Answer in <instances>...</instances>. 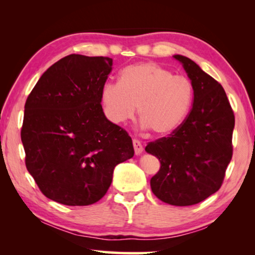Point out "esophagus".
I'll list each match as a JSON object with an SVG mask.
<instances>
[{"instance_id": "esophagus-1", "label": "esophagus", "mask_w": 255, "mask_h": 255, "mask_svg": "<svg viewBox=\"0 0 255 255\" xmlns=\"http://www.w3.org/2000/svg\"><path fill=\"white\" fill-rule=\"evenodd\" d=\"M132 145H133V150H135L136 155H139L141 152H143V145L139 140L137 139H132Z\"/></svg>"}]
</instances>
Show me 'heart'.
I'll use <instances>...</instances> for the list:
<instances>
[{
    "label": "heart",
    "instance_id": "heart-1",
    "mask_svg": "<svg viewBox=\"0 0 255 255\" xmlns=\"http://www.w3.org/2000/svg\"><path fill=\"white\" fill-rule=\"evenodd\" d=\"M195 86L187 76L174 75L155 63L129 65L120 72L118 84H103L101 102L114 124L132 119L136 108L144 128L155 135L173 132L189 114Z\"/></svg>",
    "mask_w": 255,
    "mask_h": 255
}]
</instances>
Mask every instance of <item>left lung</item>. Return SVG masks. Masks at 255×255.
Instances as JSON below:
<instances>
[{
	"label": "left lung",
	"instance_id": "obj_1",
	"mask_svg": "<svg viewBox=\"0 0 255 255\" xmlns=\"http://www.w3.org/2000/svg\"><path fill=\"white\" fill-rule=\"evenodd\" d=\"M173 57L182 64L195 86L193 105L169 137L150 141L145 150L161 163L150 179L154 195L169 205L191 206L222 187L233 156L235 117L217 81L185 56Z\"/></svg>",
	"mask_w": 255,
	"mask_h": 255
}]
</instances>
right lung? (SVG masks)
<instances>
[{
	"instance_id": "1",
	"label": "right lung",
	"mask_w": 255,
	"mask_h": 255,
	"mask_svg": "<svg viewBox=\"0 0 255 255\" xmlns=\"http://www.w3.org/2000/svg\"><path fill=\"white\" fill-rule=\"evenodd\" d=\"M109 57L72 54L51 65L24 105L25 166L44 195L89 206L109 189L115 166L133 156L128 132L107 119L101 89Z\"/></svg>"
}]
</instances>
